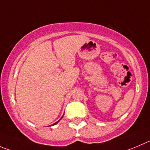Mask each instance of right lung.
I'll list each match as a JSON object with an SVG mask.
<instances>
[{"instance_id":"1","label":"right lung","mask_w":150,"mask_h":150,"mask_svg":"<svg viewBox=\"0 0 150 150\" xmlns=\"http://www.w3.org/2000/svg\"><path fill=\"white\" fill-rule=\"evenodd\" d=\"M61 118H62V117H61ZM61 119H60V120H61ZM60 120H59V121H60ZM58 121H57V122H56V123H54V124H53V125H54V124H57V123H58Z\"/></svg>"}]
</instances>
